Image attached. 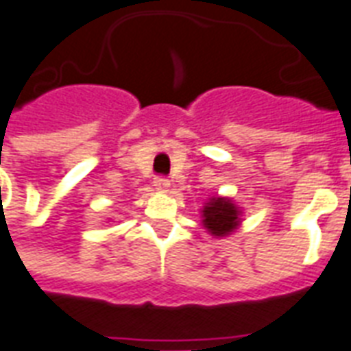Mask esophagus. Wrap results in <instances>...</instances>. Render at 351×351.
<instances>
[{"label": "esophagus", "instance_id": "1", "mask_svg": "<svg viewBox=\"0 0 351 351\" xmlns=\"http://www.w3.org/2000/svg\"><path fill=\"white\" fill-rule=\"evenodd\" d=\"M154 187L160 189V191H165V189L169 187V180H167L165 176H156V178H154Z\"/></svg>", "mask_w": 351, "mask_h": 351}]
</instances>
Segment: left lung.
I'll return each instance as SVG.
<instances>
[{"label": "left lung", "mask_w": 351, "mask_h": 351, "mask_svg": "<svg viewBox=\"0 0 351 351\" xmlns=\"http://www.w3.org/2000/svg\"><path fill=\"white\" fill-rule=\"evenodd\" d=\"M237 215H239V211L232 204V200L215 197V199H211L204 206V210H202V217H204L202 223L208 228V232L217 235V237H223V235H228L239 224Z\"/></svg>", "instance_id": "left-lung-1"}]
</instances>
